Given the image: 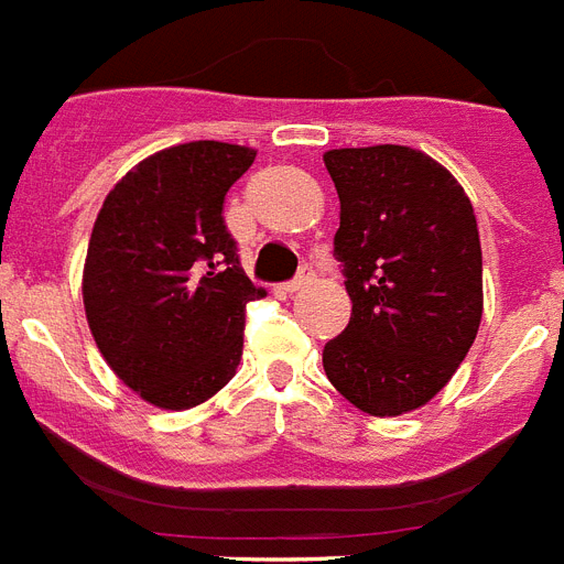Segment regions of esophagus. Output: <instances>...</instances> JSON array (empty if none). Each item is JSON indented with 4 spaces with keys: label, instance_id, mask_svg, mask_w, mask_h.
<instances>
[{
    "label": "esophagus",
    "instance_id": "esophagus-1",
    "mask_svg": "<svg viewBox=\"0 0 564 564\" xmlns=\"http://www.w3.org/2000/svg\"><path fill=\"white\" fill-rule=\"evenodd\" d=\"M311 282H314V273L302 271L300 276H293L291 282H285V291L288 293H296V291H302V288H305V285H311Z\"/></svg>",
    "mask_w": 564,
    "mask_h": 564
}]
</instances>
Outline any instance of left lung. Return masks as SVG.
<instances>
[{
    "mask_svg": "<svg viewBox=\"0 0 564 564\" xmlns=\"http://www.w3.org/2000/svg\"><path fill=\"white\" fill-rule=\"evenodd\" d=\"M323 161L351 296L346 332L323 348L325 375L362 412L403 415L449 383L481 325L476 213L453 172L417 149H332Z\"/></svg>",
    "mask_w": 564,
    "mask_h": 564,
    "instance_id": "8db88e82",
    "label": "left lung"
}]
</instances>
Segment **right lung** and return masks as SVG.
Returning a JSON list of instances; mask_svg holds the SVG:
<instances>
[{"mask_svg": "<svg viewBox=\"0 0 564 564\" xmlns=\"http://www.w3.org/2000/svg\"><path fill=\"white\" fill-rule=\"evenodd\" d=\"M256 152L221 141L161 149L106 195L88 239L83 305L100 355L158 409H193L241 360L262 300L227 232L225 195Z\"/></svg>", "mask_w": 564, "mask_h": 564, "instance_id": "1", "label": "right lung"}]
</instances>
